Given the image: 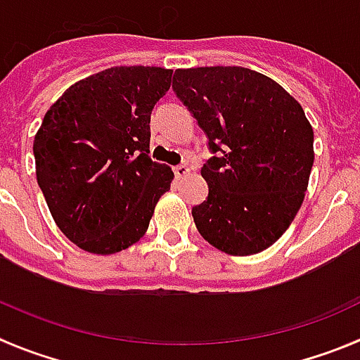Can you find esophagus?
<instances>
[{"instance_id": "esophagus-1", "label": "esophagus", "mask_w": 360, "mask_h": 360, "mask_svg": "<svg viewBox=\"0 0 360 360\" xmlns=\"http://www.w3.org/2000/svg\"><path fill=\"white\" fill-rule=\"evenodd\" d=\"M189 171H191V169H189V165H187V163H180V165H176V167H174V174H176V178L187 176V174H189Z\"/></svg>"}]
</instances>
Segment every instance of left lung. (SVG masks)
<instances>
[{
	"label": "left lung",
	"instance_id": "left-lung-1",
	"mask_svg": "<svg viewBox=\"0 0 360 360\" xmlns=\"http://www.w3.org/2000/svg\"><path fill=\"white\" fill-rule=\"evenodd\" d=\"M173 90L207 138L210 193L191 210L204 239L230 255L274 245L290 226L313 169V127L276 80L239 66L176 70Z\"/></svg>",
	"mask_w": 360,
	"mask_h": 360
}]
</instances>
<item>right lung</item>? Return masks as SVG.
<instances>
[{"instance_id":"right-lung-1","label":"right lung","mask_w":360,"mask_h":360,"mask_svg":"<svg viewBox=\"0 0 360 360\" xmlns=\"http://www.w3.org/2000/svg\"><path fill=\"white\" fill-rule=\"evenodd\" d=\"M165 68L121 66L70 86L34 136L37 180L56 226L91 254L147 231L173 171L150 160V112L171 88Z\"/></svg>"}]
</instances>
